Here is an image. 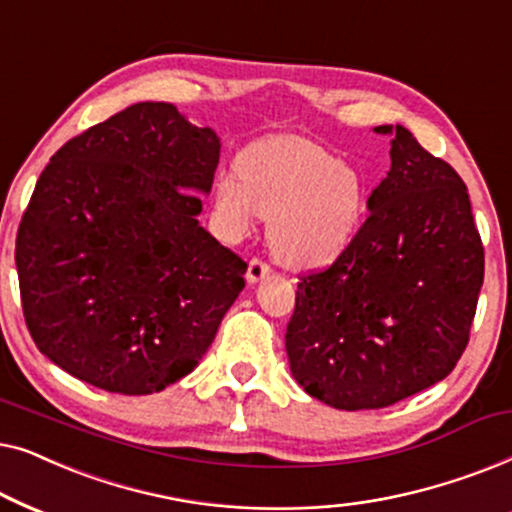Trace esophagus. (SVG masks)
Instances as JSON below:
<instances>
[{
    "label": "esophagus",
    "mask_w": 512,
    "mask_h": 512,
    "mask_svg": "<svg viewBox=\"0 0 512 512\" xmlns=\"http://www.w3.org/2000/svg\"><path fill=\"white\" fill-rule=\"evenodd\" d=\"M270 275V265L258 261V258H254V261H249V268H247V282L249 284H258L261 282L263 277Z\"/></svg>",
    "instance_id": "obj_1"
}]
</instances>
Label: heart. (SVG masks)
I'll return each mask as SVG.
<instances>
[{"mask_svg": "<svg viewBox=\"0 0 512 512\" xmlns=\"http://www.w3.org/2000/svg\"><path fill=\"white\" fill-rule=\"evenodd\" d=\"M221 172L214 209L223 233L240 240L258 214L268 216L270 249L284 263L310 268L338 258L359 233L368 188L354 165L300 137H270Z\"/></svg>", "mask_w": 512, "mask_h": 512, "instance_id": "b5f03b06", "label": "heart"}]
</instances>
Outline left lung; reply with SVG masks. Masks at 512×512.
I'll list each match as a JSON object with an SVG mask.
<instances>
[{
    "label": "left lung",
    "mask_w": 512,
    "mask_h": 512,
    "mask_svg": "<svg viewBox=\"0 0 512 512\" xmlns=\"http://www.w3.org/2000/svg\"><path fill=\"white\" fill-rule=\"evenodd\" d=\"M368 219L331 268L300 279L286 328L291 373L338 410H377L457 366L485 277L466 184L403 125Z\"/></svg>",
    "instance_id": "8db88e82"
}]
</instances>
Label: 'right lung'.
<instances>
[{
  "instance_id": "add662e5",
  "label": "right lung",
  "mask_w": 512,
  "mask_h": 512,
  "mask_svg": "<svg viewBox=\"0 0 512 512\" xmlns=\"http://www.w3.org/2000/svg\"><path fill=\"white\" fill-rule=\"evenodd\" d=\"M221 139L174 104L139 102L69 139L16 237L25 324L69 375L125 396L191 373L247 263L198 216Z\"/></svg>"
}]
</instances>
